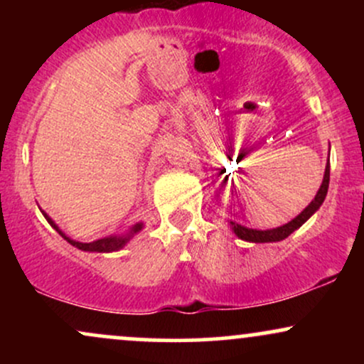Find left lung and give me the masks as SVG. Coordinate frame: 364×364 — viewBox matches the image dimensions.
<instances>
[{
  "mask_svg": "<svg viewBox=\"0 0 364 364\" xmlns=\"http://www.w3.org/2000/svg\"><path fill=\"white\" fill-rule=\"evenodd\" d=\"M328 181H330V164L327 162V166H325V174H323V181H321V186L320 190L316 191L315 198L311 200V203L308 205L304 210L301 212L299 215H296L294 219L291 220V223L281 225V228H275V229H267V231H258V229H250V228H245V225L237 224V223H232V220H229V224H231V229L232 232L240 237V240H245V241H252V243H274V241H282L286 240L287 236L291 235V232H294L296 229L301 228V225L306 223L310 217L315 214L316 210H318L321 203H323L325 196H327V191H328Z\"/></svg>",
  "mask_w": 364,
  "mask_h": 364,
  "instance_id": "1",
  "label": "left lung"
}]
</instances>
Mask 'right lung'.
I'll return each instance as SVG.
<instances>
[{"label":"right lung","mask_w":364,"mask_h":364,"mask_svg":"<svg viewBox=\"0 0 364 364\" xmlns=\"http://www.w3.org/2000/svg\"><path fill=\"white\" fill-rule=\"evenodd\" d=\"M41 212H43V215L46 217V220H48V223L51 224L53 228L56 229V231L60 232V235H61L63 237H65V240L68 241L70 245H73L75 248L82 250V252H97V253H111V252H118V250L123 248V246L127 245L128 241L132 240V237L136 235V232H140L141 229H144V223H139V224L132 225V228H129V231H128V232H124V235L106 236V237H101V240L92 241V243H80V241H75V240H72V237L66 236L65 232H63L61 229L58 228L56 224H54V220H53L51 217H49L48 214H46L44 210H41Z\"/></svg>","instance_id":"obj_1"}]
</instances>
